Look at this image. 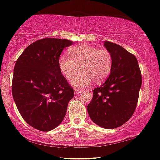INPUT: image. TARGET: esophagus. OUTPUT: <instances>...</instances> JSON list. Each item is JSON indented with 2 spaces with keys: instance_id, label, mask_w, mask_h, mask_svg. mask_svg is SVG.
<instances>
[{
  "instance_id": "34e87169",
  "label": "esophagus",
  "mask_w": 160,
  "mask_h": 160,
  "mask_svg": "<svg viewBox=\"0 0 160 160\" xmlns=\"http://www.w3.org/2000/svg\"><path fill=\"white\" fill-rule=\"evenodd\" d=\"M82 92H83V90H82L78 89V88H75L74 89V93L76 94V95H78V94L82 93Z\"/></svg>"
}]
</instances>
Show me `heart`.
Listing matches in <instances>:
<instances>
[{
  "instance_id": "heart-1",
  "label": "heart",
  "mask_w": 160,
  "mask_h": 160,
  "mask_svg": "<svg viewBox=\"0 0 160 160\" xmlns=\"http://www.w3.org/2000/svg\"><path fill=\"white\" fill-rule=\"evenodd\" d=\"M70 56L63 54L58 58L59 70L67 79L70 80L77 72L71 84L77 88L88 86L92 81L104 82L109 76L113 66V57L107 49L82 44L69 50Z\"/></svg>"
}]
</instances>
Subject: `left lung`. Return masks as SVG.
Here are the masks:
<instances>
[{
	"label": "left lung",
	"mask_w": 160,
	"mask_h": 160,
	"mask_svg": "<svg viewBox=\"0 0 160 160\" xmlns=\"http://www.w3.org/2000/svg\"><path fill=\"white\" fill-rule=\"evenodd\" d=\"M104 47L113 55V69L106 82L93 90L88 112L96 125L113 129L125 124L134 113L142 75L134 55L110 41H104Z\"/></svg>",
	"instance_id": "obj_1"
}]
</instances>
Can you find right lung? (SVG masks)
Returning a JSON list of instances; mask_svg holds the SVG:
<instances>
[{
	"label": "right lung",
	"instance_id": "right-lung-1",
	"mask_svg": "<svg viewBox=\"0 0 160 160\" xmlns=\"http://www.w3.org/2000/svg\"><path fill=\"white\" fill-rule=\"evenodd\" d=\"M67 39L44 38L29 45L14 68L12 92L24 121L41 131H49L64 119L73 88L58 67Z\"/></svg>",
	"mask_w": 160,
	"mask_h": 160
}]
</instances>
